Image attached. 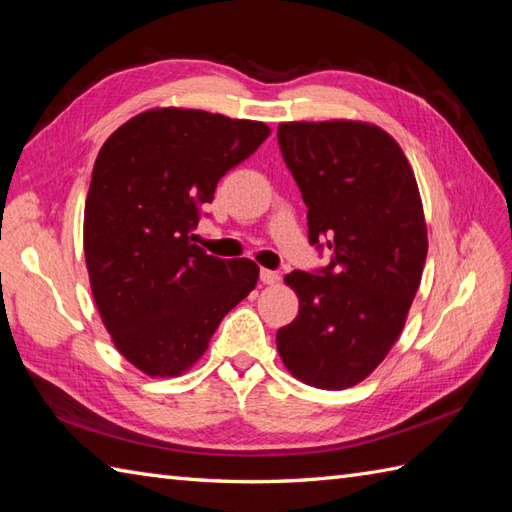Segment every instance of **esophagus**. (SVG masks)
<instances>
[{
    "instance_id": "obj_1",
    "label": "esophagus",
    "mask_w": 512,
    "mask_h": 512,
    "mask_svg": "<svg viewBox=\"0 0 512 512\" xmlns=\"http://www.w3.org/2000/svg\"><path fill=\"white\" fill-rule=\"evenodd\" d=\"M259 279H262L264 284L273 286V284H277V281L281 279V275L277 273V270H268V268H262V273H259Z\"/></svg>"
}]
</instances>
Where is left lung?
<instances>
[{
    "mask_svg": "<svg viewBox=\"0 0 512 512\" xmlns=\"http://www.w3.org/2000/svg\"><path fill=\"white\" fill-rule=\"evenodd\" d=\"M277 140L308 206V242L328 266L292 270L299 314L277 350L303 383L345 389L383 361L416 297L427 224L409 160L380 127L281 123Z\"/></svg>",
    "mask_w": 512,
    "mask_h": 512,
    "instance_id": "obj_1",
    "label": "left lung"
}]
</instances>
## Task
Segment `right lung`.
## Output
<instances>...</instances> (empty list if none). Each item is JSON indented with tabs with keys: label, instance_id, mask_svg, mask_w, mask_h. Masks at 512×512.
<instances>
[{
	"label": "right lung",
	"instance_id": "1",
	"mask_svg": "<svg viewBox=\"0 0 512 512\" xmlns=\"http://www.w3.org/2000/svg\"><path fill=\"white\" fill-rule=\"evenodd\" d=\"M257 121L149 110L105 140L85 200L83 250L107 332L149 376H178L259 277L250 259L193 244L202 206L228 169L268 138Z\"/></svg>",
	"mask_w": 512,
	"mask_h": 512
}]
</instances>
